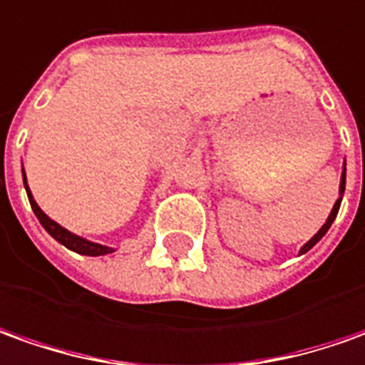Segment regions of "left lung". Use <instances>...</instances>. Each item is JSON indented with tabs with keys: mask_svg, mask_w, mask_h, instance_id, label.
Wrapping results in <instances>:
<instances>
[{
	"mask_svg": "<svg viewBox=\"0 0 365 365\" xmlns=\"http://www.w3.org/2000/svg\"><path fill=\"white\" fill-rule=\"evenodd\" d=\"M344 190H346V168H344V173H341L340 198L336 200V205H334V208H331V212H330V216H328V220H326V225L322 226L320 230H318V235L314 236L312 240H308V242H306V245L302 246V250H300V255H304V252H308V250H310V248H312V246L316 245V242H320L322 236H324V235H326V232H328V228H330L331 222H334V218H336V215H338V210H340V202H341V195H344Z\"/></svg>",
	"mask_w": 365,
	"mask_h": 365,
	"instance_id": "left-lung-1",
	"label": "left lung"
}]
</instances>
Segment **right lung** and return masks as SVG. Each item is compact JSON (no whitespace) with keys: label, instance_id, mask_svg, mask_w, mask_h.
<instances>
[{"label":"right lung","instance_id":"1","mask_svg":"<svg viewBox=\"0 0 365 365\" xmlns=\"http://www.w3.org/2000/svg\"><path fill=\"white\" fill-rule=\"evenodd\" d=\"M24 182H25V188H27L25 173H24ZM27 197H29V205H31V208H34L35 216L39 218L41 226H43L45 230H47V232H49L57 242H61L63 246H67L69 250L77 252V255H85V256H103V255H109V252H113V248L95 245V242H89V240H85V238H81V236L71 235L69 230H65L63 226H59L55 220H51V218L45 215L41 208L37 207V202H35L34 197H31L29 188H27Z\"/></svg>","mask_w":365,"mask_h":365}]
</instances>
